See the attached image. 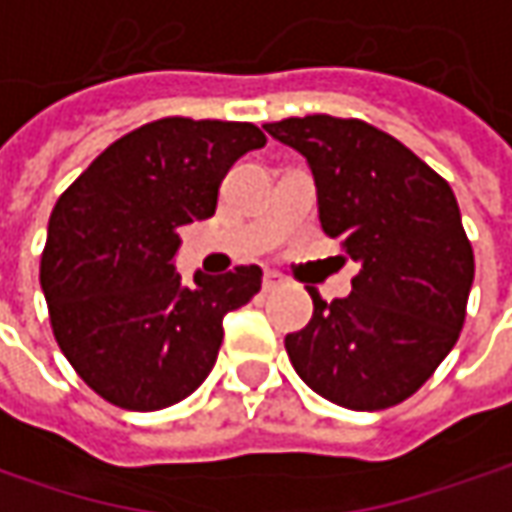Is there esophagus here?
Returning <instances> with one entry per match:
<instances>
[{"label":"esophagus","instance_id":"obj_1","mask_svg":"<svg viewBox=\"0 0 512 512\" xmlns=\"http://www.w3.org/2000/svg\"><path fill=\"white\" fill-rule=\"evenodd\" d=\"M280 286H283V278H280L278 272H266V275H263V289H266V292L280 289Z\"/></svg>","mask_w":512,"mask_h":512}]
</instances>
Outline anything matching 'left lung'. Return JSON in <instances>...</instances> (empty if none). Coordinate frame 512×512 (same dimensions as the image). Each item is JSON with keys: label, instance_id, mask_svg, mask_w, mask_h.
<instances>
[{"label": "left lung", "instance_id": "8db88e82", "mask_svg": "<svg viewBox=\"0 0 512 512\" xmlns=\"http://www.w3.org/2000/svg\"><path fill=\"white\" fill-rule=\"evenodd\" d=\"M306 157L323 232L361 269L286 335L292 367L326 401L387 410L410 398L456 346L476 275L456 194L410 148L364 120L329 114L263 125Z\"/></svg>", "mask_w": 512, "mask_h": 512}]
</instances>
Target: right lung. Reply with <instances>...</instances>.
<instances>
[{
    "label": "right lung",
    "mask_w": 512,
    "mask_h": 512,
    "mask_svg": "<svg viewBox=\"0 0 512 512\" xmlns=\"http://www.w3.org/2000/svg\"><path fill=\"white\" fill-rule=\"evenodd\" d=\"M266 137L252 123L154 120L111 143L56 200L39 283L77 375L108 404L166 410L212 372L223 318L260 292V266L183 286L180 229L217 209L234 166Z\"/></svg>",
    "instance_id": "1"
}]
</instances>
